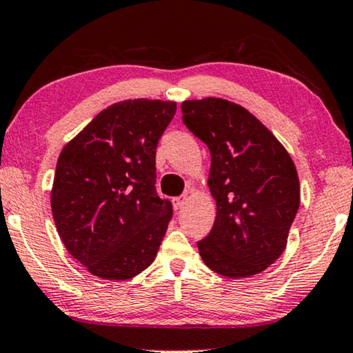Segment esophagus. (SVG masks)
Here are the masks:
<instances>
[{"mask_svg":"<svg viewBox=\"0 0 353 353\" xmlns=\"http://www.w3.org/2000/svg\"><path fill=\"white\" fill-rule=\"evenodd\" d=\"M187 203V196L185 194H182V196H177V198H172V206H174V209H181L183 208V204Z\"/></svg>","mask_w":353,"mask_h":353,"instance_id":"34e87169","label":"esophagus"}]
</instances>
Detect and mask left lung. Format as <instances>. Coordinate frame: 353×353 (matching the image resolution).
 Segmentation results:
<instances>
[{"mask_svg":"<svg viewBox=\"0 0 353 353\" xmlns=\"http://www.w3.org/2000/svg\"><path fill=\"white\" fill-rule=\"evenodd\" d=\"M182 120L210 150L217 215L198 250L227 277L265 271L282 255L299 208V182L282 144L249 110L219 98L182 103Z\"/></svg>","mask_w":353,"mask_h":353,"instance_id":"8db88e82","label":"left lung"}]
</instances>
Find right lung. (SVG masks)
Listing matches in <instances>:
<instances>
[{
	"label": "right lung",
	"mask_w": 353,
	"mask_h": 353,
	"mask_svg": "<svg viewBox=\"0 0 353 353\" xmlns=\"http://www.w3.org/2000/svg\"><path fill=\"white\" fill-rule=\"evenodd\" d=\"M176 103L126 99L104 109L63 147L52 214L68 252L92 274L125 281L144 271L172 219L157 193V145Z\"/></svg>",
	"instance_id": "1"
}]
</instances>
